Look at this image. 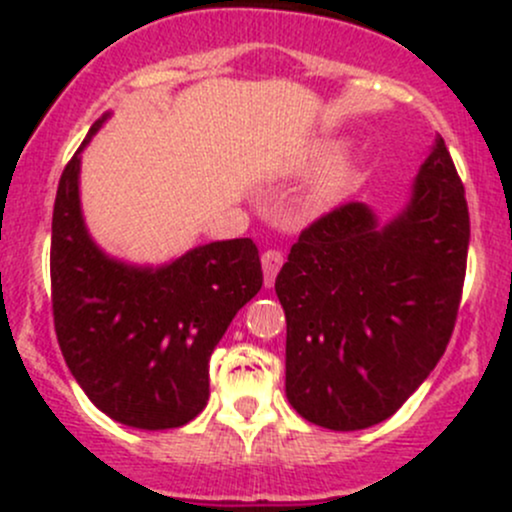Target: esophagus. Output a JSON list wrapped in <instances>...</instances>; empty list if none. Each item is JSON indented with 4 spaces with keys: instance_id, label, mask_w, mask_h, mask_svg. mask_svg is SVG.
<instances>
[{
    "instance_id": "esophagus-1",
    "label": "esophagus",
    "mask_w": 512,
    "mask_h": 512,
    "mask_svg": "<svg viewBox=\"0 0 512 512\" xmlns=\"http://www.w3.org/2000/svg\"><path fill=\"white\" fill-rule=\"evenodd\" d=\"M282 262H285V255L280 250H267L262 255V272H265V287L275 285V277L280 272Z\"/></svg>"
}]
</instances>
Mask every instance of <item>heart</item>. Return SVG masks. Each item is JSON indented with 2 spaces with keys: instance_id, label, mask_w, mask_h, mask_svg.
<instances>
[{
  "instance_id": "1",
  "label": "heart",
  "mask_w": 512,
  "mask_h": 512,
  "mask_svg": "<svg viewBox=\"0 0 512 512\" xmlns=\"http://www.w3.org/2000/svg\"><path fill=\"white\" fill-rule=\"evenodd\" d=\"M337 153V141H317L304 151L299 165L302 168H314V165H322L324 160H329ZM349 178H352V163L347 158H339L314 180V185L309 188V205L312 208H327L334 200L342 198V193L347 190Z\"/></svg>"
}]
</instances>
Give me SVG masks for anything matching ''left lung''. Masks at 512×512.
<instances>
[{
    "label": "left lung",
    "instance_id": "obj_1",
    "mask_svg": "<svg viewBox=\"0 0 512 512\" xmlns=\"http://www.w3.org/2000/svg\"><path fill=\"white\" fill-rule=\"evenodd\" d=\"M468 240L466 190L441 136L394 220L347 203L304 227L275 280L292 409L332 431L394 416L446 352Z\"/></svg>",
    "mask_w": 512,
    "mask_h": 512
}]
</instances>
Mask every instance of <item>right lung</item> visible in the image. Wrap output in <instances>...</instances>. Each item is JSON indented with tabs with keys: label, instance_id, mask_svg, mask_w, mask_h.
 I'll return each instance as SVG.
<instances>
[{
	"label": "right lung",
	"instance_id": "right-lung-1",
	"mask_svg": "<svg viewBox=\"0 0 512 512\" xmlns=\"http://www.w3.org/2000/svg\"><path fill=\"white\" fill-rule=\"evenodd\" d=\"M66 163L51 218V309L61 354L96 409L143 431L178 428L205 409L208 361L232 317L260 292L250 237L210 242L160 267L108 257L86 230L81 151Z\"/></svg>",
	"mask_w": 512,
	"mask_h": 512
}]
</instances>
